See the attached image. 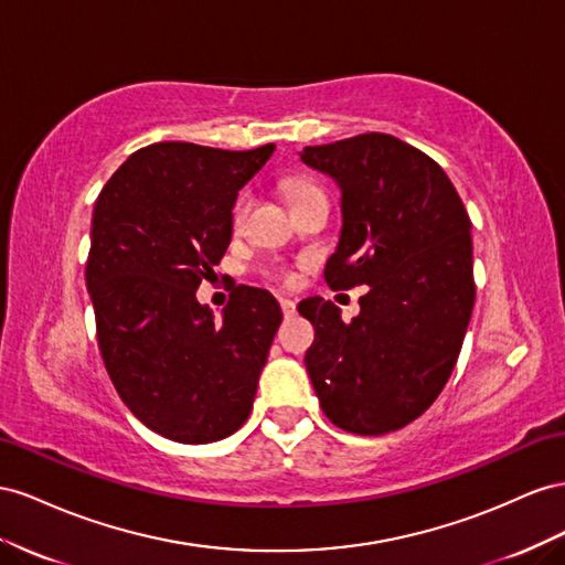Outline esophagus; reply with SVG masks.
<instances>
[{
	"instance_id": "1",
	"label": "esophagus",
	"mask_w": 565,
	"mask_h": 565,
	"mask_svg": "<svg viewBox=\"0 0 565 565\" xmlns=\"http://www.w3.org/2000/svg\"><path fill=\"white\" fill-rule=\"evenodd\" d=\"M279 305H281V312H284V317H286V319L296 315V302H294V300L281 298V300H279Z\"/></svg>"
}]
</instances>
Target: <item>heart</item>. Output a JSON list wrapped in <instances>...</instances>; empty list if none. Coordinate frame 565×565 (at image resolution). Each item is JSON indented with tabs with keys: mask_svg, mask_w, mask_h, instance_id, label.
<instances>
[{
	"mask_svg": "<svg viewBox=\"0 0 565 565\" xmlns=\"http://www.w3.org/2000/svg\"><path fill=\"white\" fill-rule=\"evenodd\" d=\"M317 191H321V189L315 182H310V180H291V182H288V196H291L294 203L298 199H302V196H310V193H317ZM250 203H253L250 191H241L238 196H236V201L232 205V227L236 232L244 227V222H246L248 211H250Z\"/></svg>",
	"mask_w": 565,
	"mask_h": 565,
	"instance_id": "b5f03b06",
	"label": "heart"
}]
</instances>
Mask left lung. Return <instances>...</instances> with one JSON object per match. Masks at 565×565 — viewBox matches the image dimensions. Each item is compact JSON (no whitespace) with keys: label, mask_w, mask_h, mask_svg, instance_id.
<instances>
[{"label":"left lung","mask_w":565,"mask_h":565,"mask_svg":"<svg viewBox=\"0 0 565 565\" xmlns=\"http://www.w3.org/2000/svg\"><path fill=\"white\" fill-rule=\"evenodd\" d=\"M300 158L343 191L327 284L333 291L369 286L352 321L319 296L298 305L315 327L305 366L321 412L358 435L405 428L445 388L469 327V213L445 170L393 135L305 147Z\"/></svg>","instance_id":"8db88e82"}]
</instances>
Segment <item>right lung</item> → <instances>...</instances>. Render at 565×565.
Here are the masks:
<instances>
[{
	"label": "right lung",
	"mask_w": 565,
	"mask_h": 565,
	"mask_svg": "<svg viewBox=\"0 0 565 565\" xmlns=\"http://www.w3.org/2000/svg\"><path fill=\"white\" fill-rule=\"evenodd\" d=\"M271 151L158 141L96 199L85 277L102 360L127 409L168 440H222L253 409L279 302L234 286L215 319L196 288L227 253L238 189Z\"/></svg>",
	"instance_id": "obj_1"
}]
</instances>
